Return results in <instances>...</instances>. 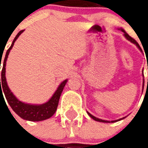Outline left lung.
I'll list each match as a JSON object with an SVG mask.
<instances>
[{
  "label": "left lung",
  "mask_w": 148,
  "mask_h": 148,
  "mask_svg": "<svg viewBox=\"0 0 148 148\" xmlns=\"http://www.w3.org/2000/svg\"><path fill=\"white\" fill-rule=\"evenodd\" d=\"M121 31H122V32H124V36L126 37V38H127V39H128L129 41H131V42H133L134 44H136V45L137 46V47H138V48L140 49V51H142V49H141V47H140V45H139V43H138V42H137L136 41V40H135V39H133V38H132V37H131L130 36L128 35V34L126 33V32H125V31H124V29H121ZM147 70H148V66H147ZM143 86H144V79H143ZM87 113H88V115H89V116H90V117L92 118V119H93L94 121H99V122H105V123H109V122H110V121H104V120H101V119H99V118L95 117L94 116H93V115H91V114H90V112H87ZM124 118V117L121 118V119H119V120H116V121H111V122H112V123H113V122H116V121H121V120H123Z\"/></svg>",
  "instance_id": "8db88e82"
}]
</instances>
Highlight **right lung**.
<instances>
[{
    "label": "right lung",
    "instance_id": "add662e5",
    "mask_svg": "<svg viewBox=\"0 0 148 148\" xmlns=\"http://www.w3.org/2000/svg\"><path fill=\"white\" fill-rule=\"evenodd\" d=\"M23 32H24V30L21 31L16 35V36L15 37L14 40H13V42L12 43L11 47L6 51V55H5L4 62H3V67H2L1 70V78H0V95L1 94L3 95L2 92H4L5 98H6L7 101L9 104V106H11L12 110L19 116H21L22 119L30 121H44V120H47L48 118L51 117L52 116L55 114V111L57 109V107H58V101H59V98H60V96H61V93L62 92V90H63V88H64L65 85L66 83L67 80L63 81L59 85V86L58 87V89L55 91V93H54V95L52 96L51 98L47 102L44 103L42 105L35 106V105L25 104L24 102H21V101H19L13 95V93H12L11 90H9L7 82H6L5 66H6V61H7L8 55L9 54L10 50L12 48V47L14 45L15 41L16 40V39L20 36V35ZM1 62V60L0 62V66Z\"/></svg>",
    "mask_w": 148,
    "mask_h": 148
}]
</instances>
